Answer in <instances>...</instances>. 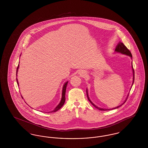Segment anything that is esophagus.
Masks as SVG:
<instances>
[{"label": "esophagus", "instance_id": "1", "mask_svg": "<svg viewBox=\"0 0 148 148\" xmlns=\"http://www.w3.org/2000/svg\"><path fill=\"white\" fill-rule=\"evenodd\" d=\"M78 74L81 77H84L85 75H86V73L84 71H80L78 72Z\"/></svg>", "mask_w": 148, "mask_h": 148}]
</instances>
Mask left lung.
Segmentation results:
<instances>
[{
    "mask_svg": "<svg viewBox=\"0 0 148 148\" xmlns=\"http://www.w3.org/2000/svg\"><path fill=\"white\" fill-rule=\"evenodd\" d=\"M115 53H121V54H124V55H126V56H129L131 58V59H132V55L131 52L129 51V50L127 48V47L125 46V45H124L123 42H119L118 44V45H117L116 47H115ZM132 68L133 74V83H132V86H133V85L134 82V69H133V63H132ZM132 87H131L130 89H132ZM86 95H87V97H88V100L90 102V103L92 104V105L94 106L95 108H96L97 109H98L100 110H102V111L110 110L115 109H117V108H119L120 106H121L122 105H123V104L125 103V101H127V97H128V96H129V94H128V95H127V98L125 99V101H124V103H123V104H121V105L118 106H116V107H115V108H113L112 109H104V108H99L98 106H95V105L92 102V101L90 100V98H89V97L88 92V89H86Z\"/></svg>",
    "mask_w": 148,
    "mask_h": 148,
    "instance_id": "left-lung-1",
    "label": "left lung"
}]
</instances>
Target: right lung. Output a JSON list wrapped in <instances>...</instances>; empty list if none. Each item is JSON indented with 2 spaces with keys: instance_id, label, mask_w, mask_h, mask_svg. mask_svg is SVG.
Wrapping results in <instances>:
<instances>
[{
  "instance_id": "right-lung-1",
  "label": "right lung",
  "mask_w": 148,
  "mask_h": 148,
  "mask_svg": "<svg viewBox=\"0 0 148 148\" xmlns=\"http://www.w3.org/2000/svg\"><path fill=\"white\" fill-rule=\"evenodd\" d=\"M19 64H18V66L17 67V69H16V77H17V74H18V69H19ZM16 82H17V84L18 85H19V83H18V79L16 77ZM68 83V81H67L66 82H65L64 83V84L63 85V89H62V98H61V100L60 101V103H59V104L58 106H56V107L55 108V109L49 112H47V113H52V112H56V111H58V110H59L64 104V103H65V92H66V86L67 84ZM23 99V97H21Z\"/></svg>"
}]
</instances>
